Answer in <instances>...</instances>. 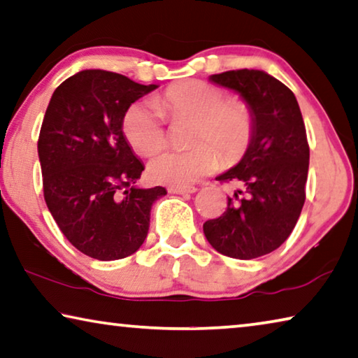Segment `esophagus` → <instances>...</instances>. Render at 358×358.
<instances>
[{
  "instance_id": "esophagus-1",
  "label": "esophagus",
  "mask_w": 358,
  "mask_h": 358,
  "mask_svg": "<svg viewBox=\"0 0 358 358\" xmlns=\"http://www.w3.org/2000/svg\"><path fill=\"white\" fill-rule=\"evenodd\" d=\"M197 189L194 188V186H170L169 188V192L170 194H192V192H196Z\"/></svg>"
}]
</instances>
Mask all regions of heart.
Returning <instances> with one entry per match:
<instances>
[{
  "instance_id": "b5f03b06",
  "label": "heart",
  "mask_w": 358,
  "mask_h": 358,
  "mask_svg": "<svg viewBox=\"0 0 358 358\" xmlns=\"http://www.w3.org/2000/svg\"><path fill=\"white\" fill-rule=\"evenodd\" d=\"M172 121L191 119L186 151H161L148 164L152 181L189 186L218 167L221 159L234 164L245 155L253 138L250 108L226 95L213 84L192 79L173 84L152 101H135L124 115L122 130L134 150L151 155L166 141L164 117Z\"/></svg>"
}]
</instances>
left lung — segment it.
<instances>
[{"label": "left lung", "instance_id": "8db88e82", "mask_svg": "<svg viewBox=\"0 0 358 358\" xmlns=\"http://www.w3.org/2000/svg\"><path fill=\"white\" fill-rule=\"evenodd\" d=\"M208 79L241 95L255 129L241 161L217 177L242 189L228 197L220 218L203 223V234L218 253L253 259L279 248L303 210L309 170L304 121L294 94L266 71L243 68Z\"/></svg>", "mask_w": 358, "mask_h": 358}]
</instances>
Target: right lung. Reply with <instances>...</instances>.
Returning a JSON list of instances; mask_svg holds the SVG:
<instances>
[{"label":"right lung","instance_id":"right-lung-1","mask_svg":"<svg viewBox=\"0 0 358 358\" xmlns=\"http://www.w3.org/2000/svg\"><path fill=\"white\" fill-rule=\"evenodd\" d=\"M143 86L105 70H83L54 90L38 140L44 199L73 247L113 261L138 250L162 186L138 188L145 170L122 132L129 106Z\"/></svg>","mask_w":358,"mask_h":358}]
</instances>
